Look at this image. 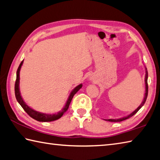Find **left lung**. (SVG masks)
Instances as JSON below:
<instances>
[{
	"mask_svg": "<svg viewBox=\"0 0 160 160\" xmlns=\"http://www.w3.org/2000/svg\"><path fill=\"white\" fill-rule=\"evenodd\" d=\"M145 88H146V90H145V95H144V98L143 99V102H141V104L139 105V107H138L136 110H134L133 112H132L130 114H129L128 116H126L125 117H122V118H118V119H107V120H107V121H109V122H120V121H122V120H125L126 119H128L129 118L133 116L134 114H136L137 113V111L140 109V108L143 106V104H145V102L146 101V99H147V96H148V71H147V68H146V76H145Z\"/></svg>",
	"mask_w": 160,
	"mask_h": 160,
	"instance_id": "1",
	"label": "left lung"
}]
</instances>
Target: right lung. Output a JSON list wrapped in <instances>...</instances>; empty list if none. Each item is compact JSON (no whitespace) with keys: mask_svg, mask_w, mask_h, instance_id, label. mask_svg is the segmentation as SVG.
Segmentation results:
<instances>
[{"mask_svg":"<svg viewBox=\"0 0 160 160\" xmlns=\"http://www.w3.org/2000/svg\"><path fill=\"white\" fill-rule=\"evenodd\" d=\"M23 61H22V62L20 63V65L17 71V79H16V82H15L14 92H15V97H16L17 102H19V104L23 108V110L25 111L33 119L38 120V121L51 122V121H53V120H56L59 119L60 118L62 117V116L64 114V113L66 112V111L68 109L69 106H70V104L72 98L74 97V95L76 94L78 91H79L80 88H81V87H82L83 85L81 83L79 85H78L77 86L75 87V88L72 90L70 95H69L68 100L66 102L65 105L64 106V107L62 108V109L61 111H60L58 113H56L53 114H47L44 113H40L39 112V111H35L34 109H32V108L28 107V105L26 104V102L23 101L22 95H21V92L19 90V80H20L19 73H20L21 68H22V66L23 65Z\"/></svg>","mask_w":160,"mask_h":160,"instance_id":"1","label":"right lung"}]
</instances>
